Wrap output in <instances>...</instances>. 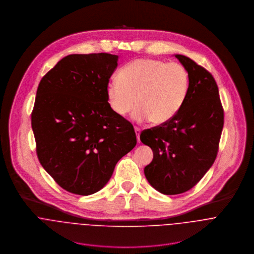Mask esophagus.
<instances>
[{
  "label": "esophagus",
  "instance_id": "1",
  "mask_svg": "<svg viewBox=\"0 0 254 254\" xmlns=\"http://www.w3.org/2000/svg\"><path fill=\"white\" fill-rule=\"evenodd\" d=\"M135 132H136V136H137L138 143H140V134H141V130H140L139 128H135Z\"/></svg>",
  "mask_w": 254,
  "mask_h": 254
}]
</instances>
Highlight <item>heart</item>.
I'll return each mask as SVG.
<instances>
[{
  "label": "heart",
  "mask_w": 254,
  "mask_h": 254,
  "mask_svg": "<svg viewBox=\"0 0 254 254\" xmlns=\"http://www.w3.org/2000/svg\"><path fill=\"white\" fill-rule=\"evenodd\" d=\"M110 81L106 94L109 108L118 116L129 113L134 120H150L159 126L169 122L182 109L190 89V75L178 63L139 59L126 64Z\"/></svg>",
  "instance_id": "obj_1"
}]
</instances>
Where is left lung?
I'll return each mask as SVG.
<instances>
[{"label":"left lung","instance_id":"left-lung-1","mask_svg":"<svg viewBox=\"0 0 254 254\" xmlns=\"http://www.w3.org/2000/svg\"><path fill=\"white\" fill-rule=\"evenodd\" d=\"M190 75L187 99L169 122L144 130L141 142L153 152L145 167L152 188L163 194H179L195 186L210 169L224 125L217 84L192 60L175 55Z\"/></svg>","mask_w":254,"mask_h":254}]
</instances>
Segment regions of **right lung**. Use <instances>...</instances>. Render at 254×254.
<instances>
[{"label": "right lung", "instance_id": "add662e5", "mask_svg": "<svg viewBox=\"0 0 254 254\" xmlns=\"http://www.w3.org/2000/svg\"><path fill=\"white\" fill-rule=\"evenodd\" d=\"M118 56L69 55L41 80L31 125L43 168L63 189L93 194L137 144L133 125L109 108L106 89Z\"/></svg>", "mask_w": 254, "mask_h": 254}]
</instances>
